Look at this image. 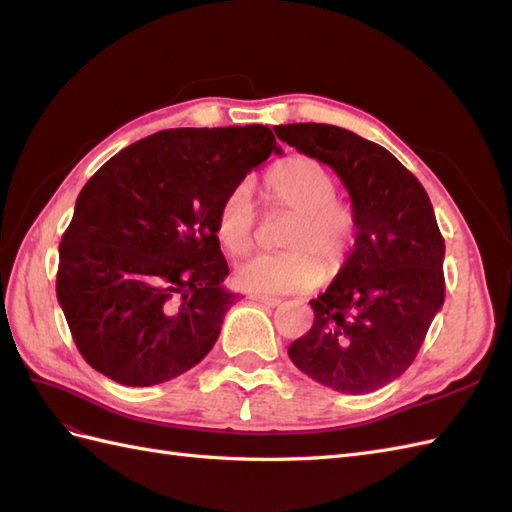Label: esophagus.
I'll return each instance as SVG.
<instances>
[{
    "label": "esophagus",
    "instance_id": "1",
    "mask_svg": "<svg viewBox=\"0 0 512 512\" xmlns=\"http://www.w3.org/2000/svg\"><path fill=\"white\" fill-rule=\"evenodd\" d=\"M250 299L256 301V303L267 305V307H277V305L282 303L280 299H275V297H265V294H250Z\"/></svg>",
    "mask_w": 512,
    "mask_h": 512
}]
</instances>
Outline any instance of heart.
Listing matches in <instances>:
<instances>
[{
  "label": "heart",
  "instance_id": "b5f03b06",
  "mask_svg": "<svg viewBox=\"0 0 512 512\" xmlns=\"http://www.w3.org/2000/svg\"><path fill=\"white\" fill-rule=\"evenodd\" d=\"M267 203L292 213L284 252L256 254L235 271V282L250 294H290L312 290L327 273H337L356 241V215L337 200V179L314 158L292 156L273 164L262 181ZM256 209L250 185L232 188L215 211L213 235L228 256L250 252ZM321 262L318 263L317 260Z\"/></svg>",
  "mask_w": 512,
  "mask_h": 512
}]
</instances>
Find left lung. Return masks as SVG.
I'll use <instances>...</instances> for the list:
<instances>
[{"label":"left lung","instance_id":"left-lung-1","mask_svg":"<svg viewBox=\"0 0 512 512\" xmlns=\"http://www.w3.org/2000/svg\"><path fill=\"white\" fill-rule=\"evenodd\" d=\"M273 130L335 170L356 215L354 250L309 301L314 324L290 344V361L333 391H378L412 365L444 303V239L431 200L391 151L350 130L329 123Z\"/></svg>","mask_w":512,"mask_h":512}]
</instances>
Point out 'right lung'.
<instances>
[{
	"label": "right lung",
	"mask_w": 512,
	"mask_h": 512,
	"mask_svg": "<svg viewBox=\"0 0 512 512\" xmlns=\"http://www.w3.org/2000/svg\"><path fill=\"white\" fill-rule=\"evenodd\" d=\"M271 151L267 126L162 130L85 183L59 243L57 301L91 367L151 386L205 359L237 299L222 286L215 211Z\"/></svg>",
	"instance_id": "add662e5"
}]
</instances>
